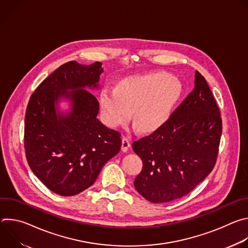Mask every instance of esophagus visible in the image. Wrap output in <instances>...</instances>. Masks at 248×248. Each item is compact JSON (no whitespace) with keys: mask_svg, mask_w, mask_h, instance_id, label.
<instances>
[{"mask_svg":"<svg viewBox=\"0 0 248 248\" xmlns=\"http://www.w3.org/2000/svg\"><path fill=\"white\" fill-rule=\"evenodd\" d=\"M129 147H130V141H129V139L127 137L124 136L123 137V142H122V150L124 152H127Z\"/></svg>","mask_w":248,"mask_h":248,"instance_id":"1","label":"esophagus"}]
</instances>
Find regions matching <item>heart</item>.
<instances>
[{"label": "heart", "instance_id": "b5f03b06", "mask_svg": "<svg viewBox=\"0 0 248 248\" xmlns=\"http://www.w3.org/2000/svg\"><path fill=\"white\" fill-rule=\"evenodd\" d=\"M183 93L181 81L167 73H150L121 80L117 88L106 86L100 93L103 117L112 127L126 124L132 115L140 130L163 125Z\"/></svg>", "mask_w": 248, "mask_h": 248}]
</instances>
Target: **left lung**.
Segmentation results:
<instances>
[{"instance_id": "8db88e82", "label": "left lung", "mask_w": 248, "mask_h": 248, "mask_svg": "<svg viewBox=\"0 0 248 248\" xmlns=\"http://www.w3.org/2000/svg\"><path fill=\"white\" fill-rule=\"evenodd\" d=\"M194 88L168 121L132 143L142 160L135 189L153 203L181 198L214 169L222 135L217 102L200 73Z\"/></svg>"}]
</instances>
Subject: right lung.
<instances>
[{
	"mask_svg": "<svg viewBox=\"0 0 248 248\" xmlns=\"http://www.w3.org/2000/svg\"><path fill=\"white\" fill-rule=\"evenodd\" d=\"M102 73L100 62L89 65L67 62L29 99L24 122L26 159L35 175L57 194L73 196L91 186L103 166L121 150V133L97 119L99 102L85 89L97 88ZM61 96L73 105L66 115L55 112Z\"/></svg>",
	"mask_w": 248,
	"mask_h": 248,
	"instance_id": "add662e5",
	"label": "right lung"
}]
</instances>
